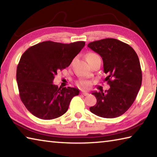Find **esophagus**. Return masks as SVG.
Wrapping results in <instances>:
<instances>
[{"label": "esophagus", "mask_w": 157, "mask_h": 157, "mask_svg": "<svg viewBox=\"0 0 157 157\" xmlns=\"http://www.w3.org/2000/svg\"><path fill=\"white\" fill-rule=\"evenodd\" d=\"M81 94L82 95H85V96H87V95H89V94L87 92H86V91H82V92H81Z\"/></svg>", "instance_id": "1"}]
</instances>
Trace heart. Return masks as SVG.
<instances>
[{
    "instance_id": "1",
    "label": "heart",
    "mask_w": 157,
    "mask_h": 157,
    "mask_svg": "<svg viewBox=\"0 0 157 157\" xmlns=\"http://www.w3.org/2000/svg\"><path fill=\"white\" fill-rule=\"evenodd\" d=\"M98 58H100V57L99 56H98L97 54L94 53H89L87 56V59L88 60L89 63L92 62V61L95 60V59H98ZM90 82L88 81H86V80H81V81H79L77 82V85L80 87H88L89 85H90Z\"/></svg>"
}]
</instances>
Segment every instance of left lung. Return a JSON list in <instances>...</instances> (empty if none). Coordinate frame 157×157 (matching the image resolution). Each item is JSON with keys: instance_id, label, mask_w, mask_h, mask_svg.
<instances>
[{"instance_id": "left-lung-1", "label": "left lung", "mask_w": 157, "mask_h": 157, "mask_svg": "<svg viewBox=\"0 0 157 157\" xmlns=\"http://www.w3.org/2000/svg\"><path fill=\"white\" fill-rule=\"evenodd\" d=\"M104 62L108 91L93 92L97 103L89 110L98 117L112 119L120 117L135 101L142 85V75L137 53L129 44L115 38H104L88 44Z\"/></svg>"}]
</instances>
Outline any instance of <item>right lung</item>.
I'll return each mask as SVG.
<instances>
[{
    "label": "right lung",
    "mask_w": 157,
    "mask_h": 157,
    "mask_svg": "<svg viewBox=\"0 0 157 157\" xmlns=\"http://www.w3.org/2000/svg\"><path fill=\"white\" fill-rule=\"evenodd\" d=\"M85 44L84 41L70 44L44 41L28 48L21 56L16 80L21 100L34 116L50 120L68 110L79 90L70 87L59 88L53 81L57 71L69 66Z\"/></svg>",
    "instance_id": "1"
}]
</instances>
